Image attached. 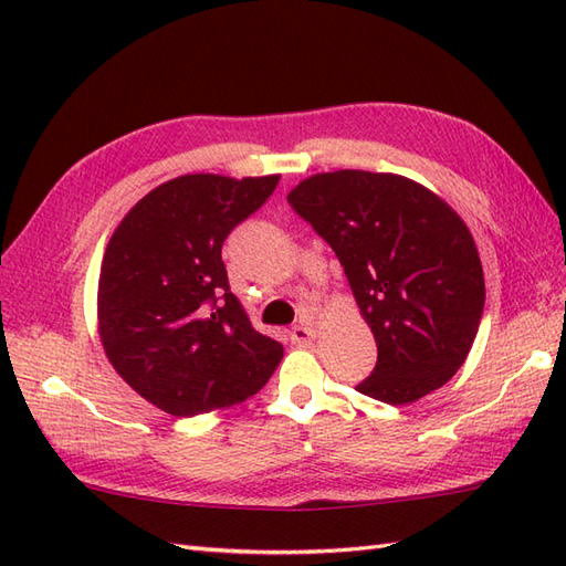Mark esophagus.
<instances>
[{
	"mask_svg": "<svg viewBox=\"0 0 566 566\" xmlns=\"http://www.w3.org/2000/svg\"><path fill=\"white\" fill-rule=\"evenodd\" d=\"M292 343H298V345H304V343H311L316 338V331L308 326V323H304V321H298L296 326H292Z\"/></svg>",
	"mask_w": 566,
	"mask_h": 566,
	"instance_id": "obj_1",
	"label": "esophagus"
}]
</instances>
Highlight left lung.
<instances>
[{"label": "left lung", "instance_id": "left-lung-1", "mask_svg": "<svg viewBox=\"0 0 566 566\" xmlns=\"http://www.w3.org/2000/svg\"><path fill=\"white\" fill-rule=\"evenodd\" d=\"M286 199L335 250L377 340V367L357 391L403 406L450 381L486 296L460 213L413 179L367 170L311 175Z\"/></svg>", "mask_w": 566, "mask_h": 566}]
</instances>
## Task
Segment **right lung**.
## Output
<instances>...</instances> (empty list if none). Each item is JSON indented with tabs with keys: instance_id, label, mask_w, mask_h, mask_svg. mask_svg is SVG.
Returning a JSON list of instances; mask_svg holds the SVG:
<instances>
[{
	"instance_id": "right-lung-1",
	"label": "right lung",
	"mask_w": 566,
	"mask_h": 566,
	"mask_svg": "<svg viewBox=\"0 0 566 566\" xmlns=\"http://www.w3.org/2000/svg\"><path fill=\"white\" fill-rule=\"evenodd\" d=\"M280 175H182L150 189L104 250L97 331L116 375L170 416L258 394L284 347L250 326L228 290L221 245Z\"/></svg>"
}]
</instances>
